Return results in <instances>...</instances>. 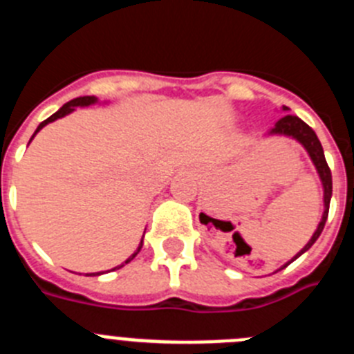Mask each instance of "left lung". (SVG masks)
<instances>
[{"instance_id":"left-lung-1","label":"left lung","mask_w":354,"mask_h":354,"mask_svg":"<svg viewBox=\"0 0 354 354\" xmlns=\"http://www.w3.org/2000/svg\"><path fill=\"white\" fill-rule=\"evenodd\" d=\"M282 111H289V108H287V106H282ZM264 136L266 138H270V136H282V138H289V140H294V142H298L299 145L306 150V154H308L312 165L315 167V171H317L321 186H323L324 211H323V216H321V221H319L317 228H315V232L312 234L308 243H306V245L303 246V248L299 250V252L296 253L289 262H286L282 268H278L277 271H280L283 270V268H287L290 262H294L298 257H301L303 253L308 252V250L312 248V245L317 241V237L321 236V232H323L324 223H326V218H328V209H330V200H331V171L330 168H328L323 145H321V142H319L317 134L314 133V129H312L310 126H306L301 118L296 117V115H289V113L283 115V117L280 118V120H278L277 124H274V126L264 134Z\"/></svg>"}]
</instances>
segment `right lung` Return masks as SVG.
<instances>
[{"label": "right lung", "instance_id": "1", "mask_svg": "<svg viewBox=\"0 0 354 354\" xmlns=\"http://www.w3.org/2000/svg\"><path fill=\"white\" fill-rule=\"evenodd\" d=\"M93 104H106V101L101 102V101H99V99H97L95 95H84V97H76V99H72V101H68L67 104L62 106V108L58 109L56 113H53L51 117L46 118V120H44V122H40L39 127H37V131H35V133H33V136H31V138H30V142H31V140H33V138H35V134L39 133V131L42 129V127H46V126H48V124H51V122L58 120V118L67 117V115H71L72 111H76V108H86V106H93ZM142 246H143V237H142V241H140V245H138V248H136V252H134L133 255H131V257L127 259L126 262H122L120 266H117V268H113V270H111V271L120 270V268H124V266H126V264H129V262L133 261V259L136 257V255H138L140 250H142ZM90 274H93V277H99V274H102V273H90Z\"/></svg>", "mask_w": 354, "mask_h": 354}]
</instances>
